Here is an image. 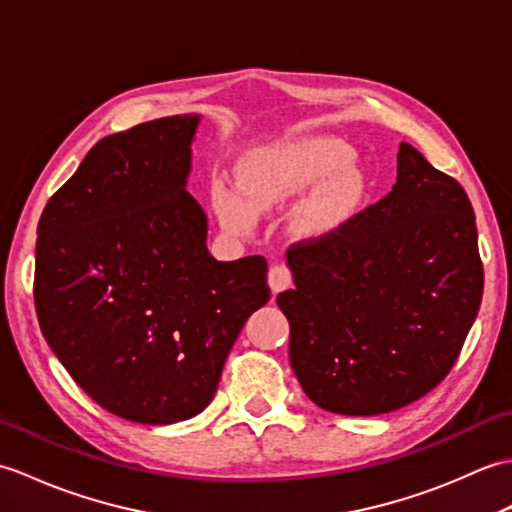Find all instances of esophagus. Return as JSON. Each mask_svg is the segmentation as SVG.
Listing matches in <instances>:
<instances>
[{"mask_svg":"<svg viewBox=\"0 0 512 512\" xmlns=\"http://www.w3.org/2000/svg\"><path fill=\"white\" fill-rule=\"evenodd\" d=\"M267 282H269V289H271V291L280 293V291H285V289L291 287L293 276H291V271H289L287 265H274V267L269 269Z\"/></svg>","mask_w":512,"mask_h":512,"instance_id":"34e87169","label":"esophagus"}]
</instances>
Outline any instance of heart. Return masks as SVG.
I'll list each match as a JSON object with an SVG mask.
<instances>
[{"instance_id": "obj_1", "label": "heart", "mask_w": 512, "mask_h": 512, "mask_svg": "<svg viewBox=\"0 0 512 512\" xmlns=\"http://www.w3.org/2000/svg\"><path fill=\"white\" fill-rule=\"evenodd\" d=\"M350 162L352 149L335 138H309L258 151L238 173L245 201L221 192L219 217L227 230L247 232L256 223L254 212L285 208L315 185L295 210L293 227L302 236H324L350 217L359 199V177L344 170Z\"/></svg>"}]
</instances>
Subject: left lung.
Returning <instances> with one entry per match:
<instances>
[{"label": "left lung", "mask_w": 512, "mask_h": 512, "mask_svg": "<svg viewBox=\"0 0 512 512\" xmlns=\"http://www.w3.org/2000/svg\"><path fill=\"white\" fill-rule=\"evenodd\" d=\"M396 184L309 243L291 245L278 293L289 359L322 410L377 416L447 377L480 311L484 269L467 192L401 142Z\"/></svg>", "instance_id": "left-lung-1"}]
</instances>
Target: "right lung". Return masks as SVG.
<instances>
[{
	"label": "right lung",
	"mask_w": 512,
	"mask_h": 512,
	"mask_svg": "<svg viewBox=\"0 0 512 512\" xmlns=\"http://www.w3.org/2000/svg\"><path fill=\"white\" fill-rule=\"evenodd\" d=\"M201 116L102 138L39 221L34 304L72 379L120 418L170 425L210 405L247 317L269 300L267 260L219 263L186 190Z\"/></svg>",
	"instance_id": "right-lung-1"
}]
</instances>
